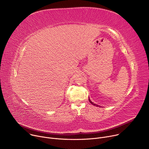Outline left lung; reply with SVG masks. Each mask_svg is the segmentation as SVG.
Returning <instances> with one entry per match:
<instances>
[{
	"mask_svg": "<svg viewBox=\"0 0 149 149\" xmlns=\"http://www.w3.org/2000/svg\"><path fill=\"white\" fill-rule=\"evenodd\" d=\"M89 101H90V102H91L92 104H93V105H96V106H97V105H96V104H93V102L91 101V100H90V99H89Z\"/></svg>",
	"mask_w": 149,
	"mask_h": 149,
	"instance_id": "left-lung-1",
	"label": "left lung"
}]
</instances>
